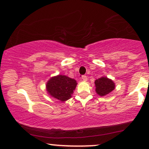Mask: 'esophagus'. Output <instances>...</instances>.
Masks as SVG:
<instances>
[{"label": "esophagus", "mask_w": 149, "mask_h": 149, "mask_svg": "<svg viewBox=\"0 0 149 149\" xmlns=\"http://www.w3.org/2000/svg\"><path fill=\"white\" fill-rule=\"evenodd\" d=\"M81 78L83 79V81H88V77H87L86 75H83Z\"/></svg>", "instance_id": "1"}]
</instances>
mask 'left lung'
<instances>
[{"mask_svg":"<svg viewBox=\"0 0 149 149\" xmlns=\"http://www.w3.org/2000/svg\"><path fill=\"white\" fill-rule=\"evenodd\" d=\"M96 92L100 96H104L110 93L115 89V84L107 77H102L96 79L94 82Z\"/></svg>","mask_w":149,"mask_h":149,"instance_id":"8db88e82","label":"left lung"}]
</instances>
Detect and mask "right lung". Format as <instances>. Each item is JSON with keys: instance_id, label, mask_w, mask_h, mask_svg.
I'll list each match as a JSON object with an SVG mask.
<instances>
[{"instance_id": "right-lung-1", "label": "right lung", "mask_w": 149, "mask_h": 149, "mask_svg": "<svg viewBox=\"0 0 149 149\" xmlns=\"http://www.w3.org/2000/svg\"><path fill=\"white\" fill-rule=\"evenodd\" d=\"M77 84L74 79L65 75H57L48 81L46 90L52 97L64 102L72 96Z\"/></svg>"}]
</instances>
